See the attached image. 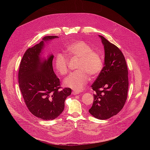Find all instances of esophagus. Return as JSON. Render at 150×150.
Instances as JSON below:
<instances>
[{"label":"esophagus","instance_id":"34e87169","mask_svg":"<svg viewBox=\"0 0 150 150\" xmlns=\"http://www.w3.org/2000/svg\"><path fill=\"white\" fill-rule=\"evenodd\" d=\"M72 94H74V95H76V94H79V92H78V91H72Z\"/></svg>","mask_w":150,"mask_h":150}]
</instances>
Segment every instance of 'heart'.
Segmentation results:
<instances>
[{
    "label": "heart",
    "mask_w": 150,
    "mask_h": 150,
    "mask_svg": "<svg viewBox=\"0 0 150 150\" xmlns=\"http://www.w3.org/2000/svg\"><path fill=\"white\" fill-rule=\"evenodd\" d=\"M66 53L68 57L79 58L77 69L65 78L64 84L66 87L76 91H81L86 85L92 76H96L101 72L103 67V60L100 53L93 50L87 42L76 40L71 42L66 47ZM68 57L63 54L58 53L54 59V67L62 75H66L68 71Z\"/></svg>",
    "instance_id": "b5f03b06"
}]
</instances>
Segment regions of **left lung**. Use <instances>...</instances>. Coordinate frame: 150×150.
<instances>
[{
    "instance_id": "obj_1",
    "label": "left lung",
    "mask_w": 150,
    "mask_h": 150,
    "mask_svg": "<svg viewBox=\"0 0 150 150\" xmlns=\"http://www.w3.org/2000/svg\"><path fill=\"white\" fill-rule=\"evenodd\" d=\"M104 47V63L102 71L92 84L94 101L90 113L105 120L116 115L127 100L129 86L128 71L121 50L102 35Z\"/></svg>"
}]
</instances>
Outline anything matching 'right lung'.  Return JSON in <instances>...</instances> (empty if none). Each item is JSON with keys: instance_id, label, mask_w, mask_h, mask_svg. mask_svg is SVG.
Masks as SVG:
<instances>
[{"instance_id": "add662e5", "label": "right lung", "mask_w": 150, "mask_h": 150, "mask_svg": "<svg viewBox=\"0 0 150 150\" xmlns=\"http://www.w3.org/2000/svg\"><path fill=\"white\" fill-rule=\"evenodd\" d=\"M49 35L38 44L28 49L21 61L18 72L19 86L25 104L35 116L53 120L63 111L65 101L71 94L70 88H62L53 69V55L42 60L40 53L44 41L57 38Z\"/></svg>"}]
</instances>
